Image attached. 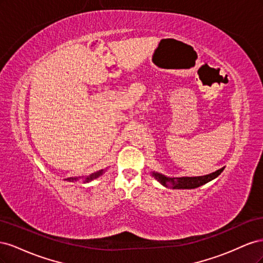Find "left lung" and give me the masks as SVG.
Instances as JSON below:
<instances>
[{"label": "left lung", "mask_w": 263, "mask_h": 263, "mask_svg": "<svg viewBox=\"0 0 263 263\" xmlns=\"http://www.w3.org/2000/svg\"><path fill=\"white\" fill-rule=\"evenodd\" d=\"M225 166L216 170L215 172H212L210 174H206V176H201V177H180V178H171V177H166L164 174L158 173L153 171L151 174L155 179L160 182L161 184L165 187H172V189H177V190H189V189H196L198 186H202L206 183H209L210 181L216 179L219 174L224 171Z\"/></svg>", "instance_id": "obj_1"}]
</instances>
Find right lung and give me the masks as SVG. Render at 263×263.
<instances>
[{
    "label": "right lung",
    "instance_id": "add662e5",
    "mask_svg": "<svg viewBox=\"0 0 263 263\" xmlns=\"http://www.w3.org/2000/svg\"><path fill=\"white\" fill-rule=\"evenodd\" d=\"M105 171H106V169H102V170H99V171H97V172H94V173H92V174H90V176H87V177H76V178H68V179H66L67 181H69V182H74V181H78V180H82L83 181V183H87V182H91L92 180H95V179H98V178H100L101 176H103V174L105 173Z\"/></svg>",
    "mask_w": 263,
    "mask_h": 263
}]
</instances>
